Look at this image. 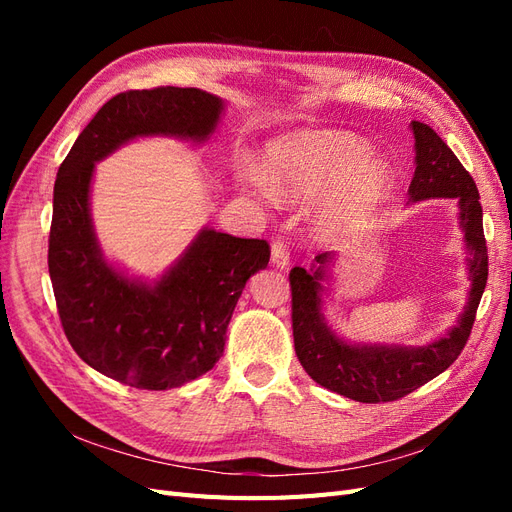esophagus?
I'll use <instances>...</instances> for the list:
<instances>
[{"mask_svg":"<svg viewBox=\"0 0 512 512\" xmlns=\"http://www.w3.org/2000/svg\"><path fill=\"white\" fill-rule=\"evenodd\" d=\"M271 262L277 269H286L290 265V252L282 239H275L271 243Z\"/></svg>","mask_w":512,"mask_h":512,"instance_id":"esophagus-1","label":"esophagus"}]
</instances>
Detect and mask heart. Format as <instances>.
Masks as SVG:
<instances>
[{"label": "heart", "instance_id": "b5f03b06", "mask_svg": "<svg viewBox=\"0 0 512 512\" xmlns=\"http://www.w3.org/2000/svg\"><path fill=\"white\" fill-rule=\"evenodd\" d=\"M243 181L260 194L282 198H316L333 192L318 211V228L337 235L365 220L378 207L391 173L371 147L346 132H303L269 147L265 177L245 170Z\"/></svg>", "mask_w": 512, "mask_h": 512}]
</instances>
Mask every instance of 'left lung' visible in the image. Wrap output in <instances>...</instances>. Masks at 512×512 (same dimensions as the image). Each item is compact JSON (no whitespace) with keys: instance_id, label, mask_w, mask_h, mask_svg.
I'll return each instance as SVG.
<instances>
[{"instance_id":"8db88e82","label":"left lung","mask_w":512,"mask_h":512,"mask_svg":"<svg viewBox=\"0 0 512 512\" xmlns=\"http://www.w3.org/2000/svg\"><path fill=\"white\" fill-rule=\"evenodd\" d=\"M416 168L410 183V200L455 198L459 224L466 232L470 254V301L457 327L438 342L421 348L404 346H350L324 324L322 280L327 277L331 254L316 256L318 267L290 271L292 290V335L294 350L312 380L363 404L395 401L418 386L440 376L466 348L476 318V309L487 286V241L483 232V207L476 183L442 138L427 123L412 121Z\"/></svg>"}]
</instances>
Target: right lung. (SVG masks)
Segmentation results:
<instances>
[{
  "mask_svg": "<svg viewBox=\"0 0 512 512\" xmlns=\"http://www.w3.org/2000/svg\"><path fill=\"white\" fill-rule=\"evenodd\" d=\"M222 108L218 96L194 87L123 91L87 123L57 170L49 273L61 327L89 367L134 389H175L220 361L245 282L267 267L271 247L205 228L160 282H132L106 265L91 226L94 164L136 136L205 141Z\"/></svg>",
  "mask_w": 512,
  "mask_h": 512,
  "instance_id": "1",
  "label": "right lung"
}]
</instances>
